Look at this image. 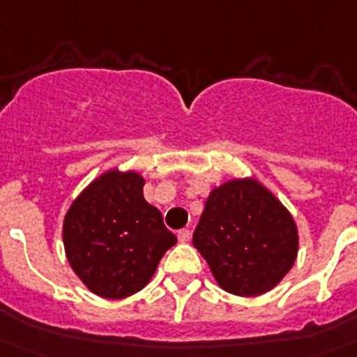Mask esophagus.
<instances>
[{"label":"esophagus","instance_id":"34e87169","mask_svg":"<svg viewBox=\"0 0 357 357\" xmlns=\"http://www.w3.org/2000/svg\"><path fill=\"white\" fill-rule=\"evenodd\" d=\"M176 237H178V241H181V243H188V241L191 238L190 229H181V231L176 234Z\"/></svg>","mask_w":357,"mask_h":357}]
</instances>
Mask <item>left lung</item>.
<instances>
[{
  "label": "left lung",
  "mask_w": 357,
  "mask_h": 357,
  "mask_svg": "<svg viewBox=\"0 0 357 357\" xmlns=\"http://www.w3.org/2000/svg\"><path fill=\"white\" fill-rule=\"evenodd\" d=\"M222 290L255 297L275 288L299 250L297 225L272 191L253 176L213 188L193 234Z\"/></svg>",
  "instance_id": "obj_1"
}]
</instances>
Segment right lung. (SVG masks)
<instances>
[{"instance_id":"add662e5","label":"right lung","mask_w":357,"mask_h":357,"mask_svg":"<svg viewBox=\"0 0 357 357\" xmlns=\"http://www.w3.org/2000/svg\"><path fill=\"white\" fill-rule=\"evenodd\" d=\"M146 178L111 167L96 176L63 217V248L73 272L104 299L142 290L176 237L144 199Z\"/></svg>"}]
</instances>
